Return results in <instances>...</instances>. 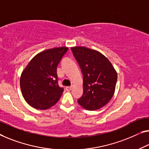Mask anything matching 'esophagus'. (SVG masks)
I'll list each match as a JSON object with an SVG mask.
<instances>
[{
    "label": "esophagus",
    "instance_id": "obj_1",
    "mask_svg": "<svg viewBox=\"0 0 149 149\" xmlns=\"http://www.w3.org/2000/svg\"><path fill=\"white\" fill-rule=\"evenodd\" d=\"M71 89H72L71 86H67V87H66V90H67V91H71Z\"/></svg>",
    "mask_w": 149,
    "mask_h": 149
}]
</instances>
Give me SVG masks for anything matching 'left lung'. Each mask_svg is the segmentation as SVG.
Masks as SVG:
<instances>
[{"label": "left lung", "instance_id": "1", "mask_svg": "<svg viewBox=\"0 0 149 149\" xmlns=\"http://www.w3.org/2000/svg\"><path fill=\"white\" fill-rule=\"evenodd\" d=\"M83 75V95L79 104L88 111L106 105L113 97L117 73L106 56L84 47H71Z\"/></svg>", "mask_w": 149, "mask_h": 149}]
</instances>
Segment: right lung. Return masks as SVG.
<instances>
[{
  "mask_svg": "<svg viewBox=\"0 0 149 149\" xmlns=\"http://www.w3.org/2000/svg\"><path fill=\"white\" fill-rule=\"evenodd\" d=\"M68 49L61 47L40 52L22 71L20 89L24 100L33 108L48 109L60 99L64 89L58 86L56 68Z\"/></svg>",
  "mask_w": 149,
  "mask_h": 149,
  "instance_id": "obj_1",
  "label": "right lung"
}]
</instances>
